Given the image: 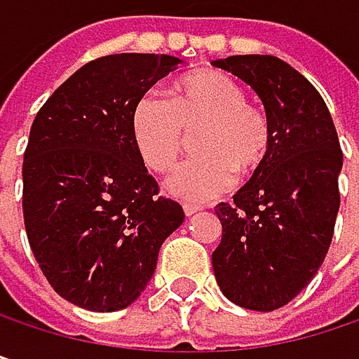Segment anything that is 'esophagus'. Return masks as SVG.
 <instances>
[{
	"label": "esophagus",
	"mask_w": 359,
	"mask_h": 359,
	"mask_svg": "<svg viewBox=\"0 0 359 359\" xmlns=\"http://www.w3.org/2000/svg\"><path fill=\"white\" fill-rule=\"evenodd\" d=\"M201 208L199 205H193V203H184L182 205V212H184V216H193V214H197Z\"/></svg>",
	"instance_id": "obj_1"
}]
</instances>
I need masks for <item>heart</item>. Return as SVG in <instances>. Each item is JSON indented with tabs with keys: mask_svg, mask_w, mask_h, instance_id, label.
<instances>
[{
	"mask_svg": "<svg viewBox=\"0 0 359 359\" xmlns=\"http://www.w3.org/2000/svg\"><path fill=\"white\" fill-rule=\"evenodd\" d=\"M197 158L184 162L166 189L177 199L203 203L229 191L235 175L255 177L272 151V124L266 111L248 102L245 87L220 70H195L170 89V102L147 93L130 111V135L143 164L168 172L187 147Z\"/></svg>",
	"mask_w": 359,
	"mask_h": 359,
	"instance_id": "b5f03b06",
	"label": "heart"
}]
</instances>
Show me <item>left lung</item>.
Returning a JSON list of instances; mask_svg holds the SVG:
<instances>
[{
	"instance_id": "left-lung-1",
	"label": "left lung",
	"mask_w": 359,
	"mask_h": 359,
	"mask_svg": "<svg viewBox=\"0 0 359 359\" xmlns=\"http://www.w3.org/2000/svg\"><path fill=\"white\" fill-rule=\"evenodd\" d=\"M262 100L274 141L266 166L233 203H218L220 245L214 276L226 299L272 312L316 276L332 241L339 212L343 151L316 87L274 55H231L212 62Z\"/></svg>"
}]
</instances>
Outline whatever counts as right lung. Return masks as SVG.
Segmentation results:
<instances>
[{"label": "right lung", "mask_w": 359, "mask_h": 359, "mask_svg": "<svg viewBox=\"0 0 359 359\" xmlns=\"http://www.w3.org/2000/svg\"><path fill=\"white\" fill-rule=\"evenodd\" d=\"M182 60L116 53L79 68L39 109L22 162L31 250L57 295L91 312L130 306L184 220L158 197L130 135V111Z\"/></svg>", "instance_id": "1"}]
</instances>
